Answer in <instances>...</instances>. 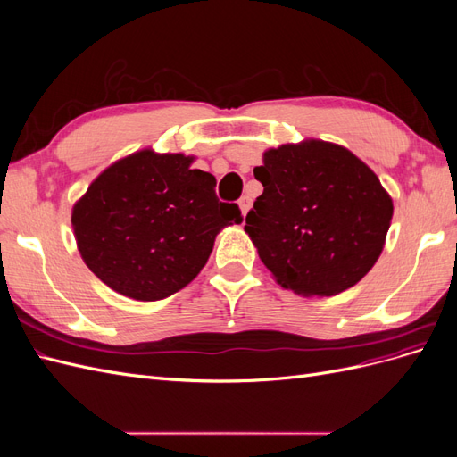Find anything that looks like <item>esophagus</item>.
<instances>
[{
    "mask_svg": "<svg viewBox=\"0 0 457 457\" xmlns=\"http://www.w3.org/2000/svg\"><path fill=\"white\" fill-rule=\"evenodd\" d=\"M238 204H240V210H242V215L245 217V213H247V212H250V207H252V198H250V196H242Z\"/></svg>",
    "mask_w": 457,
    "mask_h": 457,
    "instance_id": "obj_1",
    "label": "esophagus"
}]
</instances>
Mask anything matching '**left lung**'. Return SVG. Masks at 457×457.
<instances>
[{"label": "left lung", "instance_id": "1", "mask_svg": "<svg viewBox=\"0 0 457 457\" xmlns=\"http://www.w3.org/2000/svg\"><path fill=\"white\" fill-rule=\"evenodd\" d=\"M253 175L262 195L244 230L282 287L337 295L376 265L393 200L351 150L318 139L282 145L265 150Z\"/></svg>", "mask_w": 457, "mask_h": 457}]
</instances>
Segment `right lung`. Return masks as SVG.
Returning a JSON list of instances; mask_svg holds the SVG:
<instances>
[{
	"instance_id": "1",
	"label": "right lung",
	"mask_w": 457,
	"mask_h": 457,
	"mask_svg": "<svg viewBox=\"0 0 457 457\" xmlns=\"http://www.w3.org/2000/svg\"><path fill=\"white\" fill-rule=\"evenodd\" d=\"M195 156L152 148L114 162L72 207L81 259L114 292L170 297L196 278L225 227L242 223L237 204L219 202L215 177Z\"/></svg>"
}]
</instances>
